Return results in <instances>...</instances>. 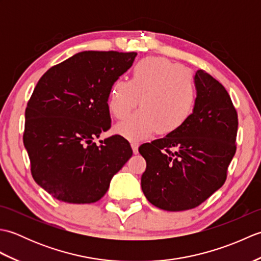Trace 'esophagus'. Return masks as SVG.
I'll return each mask as SVG.
<instances>
[{"mask_svg":"<svg viewBox=\"0 0 261 261\" xmlns=\"http://www.w3.org/2000/svg\"><path fill=\"white\" fill-rule=\"evenodd\" d=\"M131 148H132V151H134V153L137 154L138 153V148H139V145H138V143H136V142H132L131 143Z\"/></svg>","mask_w":261,"mask_h":261,"instance_id":"esophagus-1","label":"esophagus"}]
</instances>
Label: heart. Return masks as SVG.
Here are the masks:
<instances>
[{"label":"heart","mask_w":261,"mask_h":261,"mask_svg":"<svg viewBox=\"0 0 261 261\" xmlns=\"http://www.w3.org/2000/svg\"><path fill=\"white\" fill-rule=\"evenodd\" d=\"M140 101L141 110L114 126L118 135L139 142L157 131H178L195 110L197 87L191 71L165 58H145L131 71L130 81L116 80L110 87L108 108L123 119Z\"/></svg>","instance_id":"obj_1"}]
</instances>
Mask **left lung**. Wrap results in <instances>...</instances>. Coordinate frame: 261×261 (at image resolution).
Segmentation results:
<instances>
[{"mask_svg":"<svg viewBox=\"0 0 261 261\" xmlns=\"http://www.w3.org/2000/svg\"><path fill=\"white\" fill-rule=\"evenodd\" d=\"M195 110L178 131L140 146L146 198L165 211L198 206L222 187L236 153L238 114L224 86L199 69Z\"/></svg>","mask_w":261,"mask_h":261,"instance_id":"obj_1","label":"left lung"}]
</instances>
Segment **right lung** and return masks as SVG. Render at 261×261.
<instances>
[{"label":"right lung","mask_w":261,"mask_h":261,"mask_svg":"<svg viewBox=\"0 0 261 261\" xmlns=\"http://www.w3.org/2000/svg\"><path fill=\"white\" fill-rule=\"evenodd\" d=\"M137 53L82 51L39 80L25 109L23 143L33 179L55 198L88 204L101 199L132 156L121 136L93 140L111 127L110 87Z\"/></svg>","instance_id":"obj_1"}]
</instances>
